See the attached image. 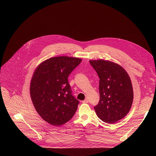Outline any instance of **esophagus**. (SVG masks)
Listing matches in <instances>:
<instances>
[{
  "label": "esophagus",
  "instance_id": "1",
  "mask_svg": "<svg viewBox=\"0 0 156 156\" xmlns=\"http://www.w3.org/2000/svg\"><path fill=\"white\" fill-rule=\"evenodd\" d=\"M82 102H83V103H85V104L88 103V100L87 99H85L84 101H82Z\"/></svg>",
  "mask_w": 156,
  "mask_h": 156
}]
</instances>
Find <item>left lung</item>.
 <instances>
[{
    "label": "left lung",
    "instance_id": "left-lung-1",
    "mask_svg": "<svg viewBox=\"0 0 156 156\" xmlns=\"http://www.w3.org/2000/svg\"><path fill=\"white\" fill-rule=\"evenodd\" d=\"M98 74L100 99L94 109L107 123H114L126 116L132 108L133 90L132 81L125 69L108 60H90Z\"/></svg>",
    "mask_w": 156,
    "mask_h": 156
}]
</instances>
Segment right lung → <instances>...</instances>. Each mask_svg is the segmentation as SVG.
<instances>
[{"label": "right lung", "mask_w": 156, "mask_h": 156, "mask_svg": "<svg viewBox=\"0 0 156 156\" xmlns=\"http://www.w3.org/2000/svg\"><path fill=\"white\" fill-rule=\"evenodd\" d=\"M68 56L53 57L41 62L31 80V99L38 114L52 126L69 121L76 112L79 101L71 94L68 78L81 62Z\"/></svg>", "instance_id": "add662e5"}]
</instances>
